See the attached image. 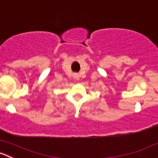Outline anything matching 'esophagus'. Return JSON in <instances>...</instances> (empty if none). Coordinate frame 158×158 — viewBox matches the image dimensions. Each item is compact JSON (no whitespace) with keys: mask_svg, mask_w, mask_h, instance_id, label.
I'll return each mask as SVG.
<instances>
[{"mask_svg":"<svg viewBox=\"0 0 158 158\" xmlns=\"http://www.w3.org/2000/svg\"><path fill=\"white\" fill-rule=\"evenodd\" d=\"M73 77H74V79H79V76L78 74H75L74 75V76H73Z\"/></svg>","mask_w":158,"mask_h":158,"instance_id":"34e87169","label":"esophagus"}]
</instances>
